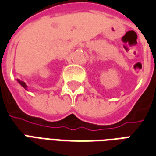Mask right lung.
Masks as SVG:
<instances>
[{
    "label": "right lung",
    "mask_w": 156,
    "mask_h": 156,
    "mask_svg": "<svg viewBox=\"0 0 156 156\" xmlns=\"http://www.w3.org/2000/svg\"><path fill=\"white\" fill-rule=\"evenodd\" d=\"M17 81H18L19 83H20V84L22 85V87H23V88H25V89H27V85H26V83H24V82L20 81V80H18V79H17Z\"/></svg>",
    "instance_id": "right-lung-1"
}]
</instances>
